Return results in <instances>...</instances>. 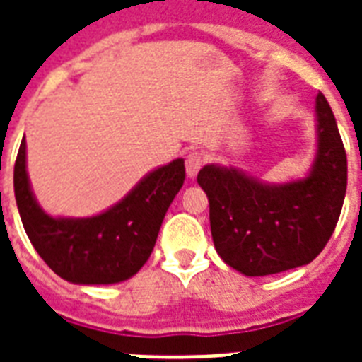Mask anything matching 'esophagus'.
I'll return each mask as SVG.
<instances>
[{
    "instance_id": "obj_1",
    "label": "esophagus",
    "mask_w": 362,
    "mask_h": 362,
    "mask_svg": "<svg viewBox=\"0 0 362 362\" xmlns=\"http://www.w3.org/2000/svg\"><path fill=\"white\" fill-rule=\"evenodd\" d=\"M203 163H204V159H203V156H201V153H199V152H192V153H189V156H187V158H186V173H187V176H189V178H193V176H195L199 173V169L203 167Z\"/></svg>"
}]
</instances>
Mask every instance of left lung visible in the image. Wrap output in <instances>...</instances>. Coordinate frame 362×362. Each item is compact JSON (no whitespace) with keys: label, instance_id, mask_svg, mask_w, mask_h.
<instances>
[{"label":"left lung","instance_id":"8db88e82","mask_svg":"<svg viewBox=\"0 0 362 362\" xmlns=\"http://www.w3.org/2000/svg\"><path fill=\"white\" fill-rule=\"evenodd\" d=\"M315 115L317 152L303 180L264 184L220 165L199 170V186L210 203L216 252L242 274H278L308 264L337 227L348 186V159L323 93L315 99Z\"/></svg>","mask_w":362,"mask_h":362}]
</instances>
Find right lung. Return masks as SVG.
Instances as JSON below:
<instances>
[{"mask_svg":"<svg viewBox=\"0 0 362 362\" xmlns=\"http://www.w3.org/2000/svg\"><path fill=\"white\" fill-rule=\"evenodd\" d=\"M184 180V159H175L144 176L120 203L101 214L52 218L31 192L25 139L14 163V197L25 235L59 278L81 286L118 284L141 270Z\"/></svg>","mask_w":362,"mask_h":362,"instance_id":"add662e5","label":"right lung"}]
</instances>
